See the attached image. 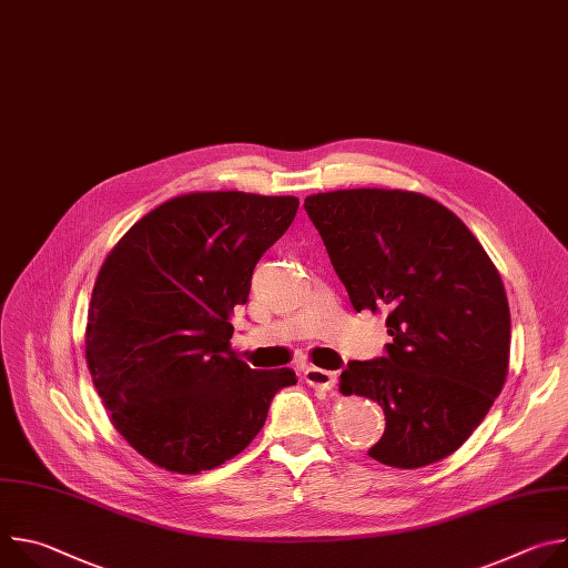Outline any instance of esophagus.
I'll list each match as a JSON object with an SVG mask.
<instances>
[{
  "mask_svg": "<svg viewBox=\"0 0 568 568\" xmlns=\"http://www.w3.org/2000/svg\"><path fill=\"white\" fill-rule=\"evenodd\" d=\"M303 377H305V382H307L310 386L321 388V390H331V388H335V384H337V373H335V371L316 368V366L305 368Z\"/></svg>",
  "mask_w": 568,
  "mask_h": 568,
  "instance_id": "1",
  "label": "esophagus"
}]
</instances>
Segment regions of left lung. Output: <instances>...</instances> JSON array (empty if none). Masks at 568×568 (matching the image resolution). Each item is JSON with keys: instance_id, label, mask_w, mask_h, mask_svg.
Masks as SVG:
<instances>
[{"instance_id": "left-lung-1", "label": "left lung", "mask_w": 568, "mask_h": 568, "mask_svg": "<svg viewBox=\"0 0 568 568\" xmlns=\"http://www.w3.org/2000/svg\"><path fill=\"white\" fill-rule=\"evenodd\" d=\"M353 307L388 310L386 355L348 362L344 395L384 409L368 456L399 469L456 452L508 375L510 307L474 233L420 193L355 189L305 197Z\"/></svg>"}]
</instances>
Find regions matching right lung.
<instances>
[{
  "mask_svg": "<svg viewBox=\"0 0 568 568\" xmlns=\"http://www.w3.org/2000/svg\"><path fill=\"white\" fill-rule=\"evenodd\" d=\"M296 197L220 191L173 197L143 215L94 283L85 355L116 432L169 471L213 469L263 429L292 368L254 371L231 351L263 254Z\"/></svg>",
  "mask_w": 568,
  "mask_h": 568,
  "instance_id": "add662e5",
  "label": "right lung"
}]
</instances>
